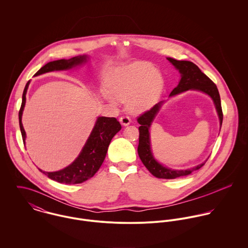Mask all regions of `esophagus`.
Returning <instances> with one entry per match:
<instances>
[{
	"instance_id": "esophagus-1",
	"label": "esophagus",
	"mask_w": 248,
	"mask_h": 248,
	"mask_svg": "<svg viewBox=\"0 0 248 248\" xmlns=\"http://www.w3.org/2000/svg\"><path fill=\"white\" fill-rule=\"evenodd\" d=\"M119 121H120V123L123 126H127V125H129L131 123V118L129 116H127V115H123V116H121L119 118Z\"/></svg>"
}]
</instances>
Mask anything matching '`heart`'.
Instances as JSON below:
<instances>
[{
	"mask_svg": "<svg viewBox=\"0 0 248 248\" xmlns=\"http://www.w3.org/2000/svg\"><path fill=\"white\" fill-rule=\"evenodd\" d=\"M162 87L161 74L150 63L136 62L111 73L105 96L113 105L127 100L131 111L141 112L156 102Z\"/></svg>",
	"mask_w": 248,
	"mask_h": 248,
	"instance_id": "1",
	"label": "heart"
}]
</instances>
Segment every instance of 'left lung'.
Returning a JSON list of instances; mask_svg holds the SVG:
<instances>
[{"label":"left lung","instance_id":"left-lung-1","mask_svg":"<svg viewBox=\"0 0 248 248\" xmlns=\"http://www.w3.org/2000/svg\"><path fill=\"white\" fill-rule=\"evenodd\" d=\"M167 59L175 66V68L178 70L181 74V79L177 87L170 93V96L176 95L177 93L186 92L188 90H197L208 94L214 101V104L219 118V124L221 126L223 114L221 109L219 93L215 83L207 75H205L202 71H201L199 67L195 65L193 62L179 61L173 58H167ZM162 103L163 102L161 101L158 104H155L149 110H146L144 113H142L141 115L138 117V122L140 124L139 128L140 142L138 147V153L141 159L142 163L153 176L158 178H165V179H174L177 177H185L190 175L194 171L202 168L205 164L207 159L203 163L186 170H174V169L167 168L155 159L151 150L149 130L154 118L158 112Z\"/></svg>","mask_w":248,"mask_h":248}]
</instances>
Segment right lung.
<instances>
[{"mask_svg": "<svg viewBox=\"0 0 248 248\" xmlns=\"http://www.w3.org/2000/svg\"><path fill=\"white\" fill-rule=\"evenodd\" d=\"M88 56L79 55L71 59H61L49 62L42 67L35 73L36 76L53 71L70 70L76 66L82 65L87 62ZM30 85V81L27 83L22 98V105L19 110V124L20 130L25 144L26 132L22 124V114L26 104V94ZM121 130V125L114 117L100 116L97 118L96 123L90 135L85 146L77 158L68 167L57 172H45L39 169L43 174L60 183L65 184H77L86 181L93 177L99 170L106 157L108 147L112 138Z\"/></svg>", "mask_w": 248, "mask_h": 248, "instance_id": "obj_1", "label": "right lung"}]
</instances>
